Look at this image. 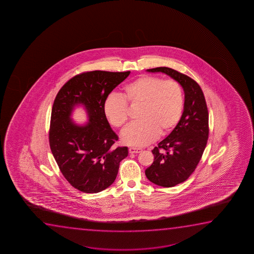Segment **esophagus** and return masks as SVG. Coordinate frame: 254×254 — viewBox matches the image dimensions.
<instances>
[{
  "instance_id": "1",
  "label": "esophagus",
  "mask_w": 254,
  "mask_h": 254,
  "mask_svg": "<svg viewBox=\"0 0 254 254\" xmlns=\"http://www.w3.org/2000/svg\"><path fill=\"white\" fill-rule=\"evenodd\" d=\"M142 152L141 148H137V147H130L129 148V153H139Z\"/></svg>"
}]
</instances>
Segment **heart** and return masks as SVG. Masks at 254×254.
Wrapping results in <instances>:
<instances>
[{"label":"heart","mask_w":254,"mask_h":254,"mask_svg":"<svg viewBox=\"0 0 254 254\" xmlns=\"http://www.w3.org/2000/svg\"><path fill=\"white\" fill-rule=\"evenodd\" d=\"M141 106L139 121L122 132V141L133 146H144L160 135L169 134L181 121L184 96L176 80H164L158 76H141L127 84L122 97L109 95L103 111L108 122L123 127L127 122V104Z\"/></svg>","instance_id":"b5f03b06"}]
</instances>
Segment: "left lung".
<instances>
[{
    "instance_id": "obj_1",
    "label": "left lung",
    "mask_w": 254,
    "mask_h": 254,
    "mask_svg": "<svg viewBox=\"0 0 254 254\" xmlns=\"http://www.w3.org/2000/svg\"><path fill=\"white\" fill-rule=\"evenodd\" d=\"M146 71L166 73L184 90V111L181 121L152 150L154 160L145 171L151 182L172 188L187 181L201 159L208 139V110L201 88L190 77L167 66Z\"/></svg>"
}]
</instances>
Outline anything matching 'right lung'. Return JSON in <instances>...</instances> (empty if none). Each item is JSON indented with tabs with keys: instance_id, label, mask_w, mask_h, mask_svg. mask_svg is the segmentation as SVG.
Here are the masks:
<instances>
[{
	"instance_id": "right-lung-1",
	"label": "right lung",
	"mask_w": 254,
	"mask_h": 254,
	"mask_svg": "<svg viewBox=\"0 0 254 254\" xmlns=\"http://www.w3.org/2000/svg\"><path fill=\"white\" fill-rule=\"evenodd\" d=\"M130 71H91L70 79L53 104L49 145L66 181L80 191L96 193L110 187L118 174L120 162L128 155L127 146L115 148L118 136L103 111L108 94L122 83ZM87 113L83 126L71 120L74 108Z\"/></svg>"
}]
</instances>
